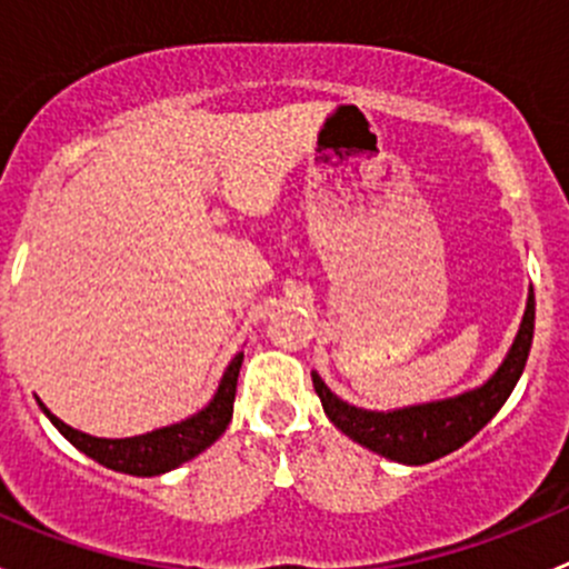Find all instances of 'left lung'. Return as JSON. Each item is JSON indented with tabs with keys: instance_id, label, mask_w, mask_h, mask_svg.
Returning a JSON list of instances; mask_svg holds the SVG:
<instances>
[{
	"instance_id": "8db88e82",
	"label": "left lung",
	"mask_w": 569,
	"mask_h": 569,
	"mask_svg": "<svg viewBox=\"0 0 569 569\" xmlns=\"http://www.w3.org/2000/svg\"><path fill=\"white\" fill-rule=\"evenodd\" d=\"M531 338L533 289L529 295V306H526L523 325H520V332L515 338L512 349H509L507 360L476 391L457 396V399L405 407V410L393 412H369L338 399L321 382L319 375H311L313 388H317L327 418L347 438H352L355 443L366 446V449L377 451V455L388 457V460L405 465H427L468 443L501 410V405L509 399L512 388L518 386L520 375H523L526 360H529Z\"/></svg>"
}]
</instances>
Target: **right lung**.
Listing matches in <instances>:
<instances>
[{"label": "right lung", "instance_id": "right-lung-1", "mask_svg": "<svg viewBox=\"0 0 569 569\" xmlns=\"http://www.w3.org/2000/svg\"><path fill=\"white\" fill-rule=\"evenodd\" d=\"M242 352L231 360L228 371L222 375V382L220 388H217L214 399L209 401L206 410L187 418V421L173 423V427L140 435V438H93V435H84L79 432V429H71L68 423H62L60 418L51 416L43 405L40 407H43V412L49 416V421L54 423L82 455H88L90 460L107 465V468L112 470H120V473L159 476L178 468L181 462L192 460V457H198L200 451L209 449V446L226 432L233 416V399H237V380L239 369H242Z\"/></svg>", "mask_w": 569, "mask_h": 569}]
</instances>
